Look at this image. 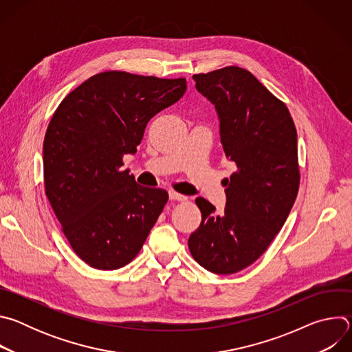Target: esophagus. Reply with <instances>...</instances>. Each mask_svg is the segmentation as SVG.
<instances>
[{"mask_svg": "<svg viewBox=\"0 0 352 352\" xmlns=\"http://www.w3.org/2000/svg\"><path fill=\"white\" fill-rule=\"evenodd\" d=\"M170 199L171 200H178V202H184V200H186V196L185 195H181L178 192H174V190H170Z\"/></svg>", "mask_w": 352, "mask_h": 352, "instance_id": "obj_1", "label": "esophagus"}]
</instances>
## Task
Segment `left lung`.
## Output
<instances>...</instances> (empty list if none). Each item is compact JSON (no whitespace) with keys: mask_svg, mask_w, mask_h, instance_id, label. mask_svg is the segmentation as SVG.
Masks as SVG:
<instances>
[{"mask_svg":"<svg viewBox=\"0 0 352 352\" xmlns=\"http://www.w3.org/2000/svg\"><path fill=\"white\" fill-rule=\"evenodd\" d=\"M214 104L226 156L236 171L226 179L224 213L204 197L202 223L190 234L193 259L216 274L258 261L283 228L299 188L296 129L285 104L252 74L226 67L192 76Z\"/></svg>","mask_w":352,"mask_h":352,"instance_id":"1","label":"left lung"}]
</instances>
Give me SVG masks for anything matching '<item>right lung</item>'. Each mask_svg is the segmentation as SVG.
<instances>
[{"instance_id":"obj_1","label":"right lung","mask_w":352,"mask_h":352,"mask_svg":"<svg viewBox=\"0 0 352 352\" xmlns=\"http://www.w3.org/2000/svg\"><path fill=\"white\" fill-rule=\"evenodd\" d=\"M185 78L107 71L72 90L48 124L44 190L75 254L98 270L128 265L162 214L168 193L138 185L133 155L150 118L177 103Z\"/></svg>"}]
</instances>
